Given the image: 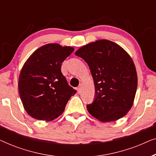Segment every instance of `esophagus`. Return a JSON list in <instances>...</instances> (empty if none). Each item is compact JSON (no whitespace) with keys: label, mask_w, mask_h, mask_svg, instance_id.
Returning a JSON list of instances; mask_svg holds the SVG:
<instances>
[{"label":"esophagus","mask_w":156,"mask_h":156,"mask_svg":"<svg viewBox=\"0 0 156 156\" xmlns=\"http://www.w3.org/2000/svg\"><path fill=\"white\" fill-rule=\"evenodd\" d=\"M76 91H77V92L79 94L81 93V91H82V85H80V86H79L77 88H76Z\"/></svg>","instance_id":"1"}]
</instances>
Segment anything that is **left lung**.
<instances>
[{
  "instance_id": "8db88e82",
  "label": "left lung",
  "mask_w": 156,
  "mask_h": 156,
  "mask_svg": "<svg viewBox=\"0 0 156 156\" xmlns=\"http://www.w3.org/2000/svg\"><path fill=\"white\" fill-rule=\"evenodd\" d=\"M88 64L95 87L94 100L87 106L89 114L102 122L122 118L133 104L138 85L135 65L119 44L99 40L75 52Z\"/></svg>"
}]
</instances>
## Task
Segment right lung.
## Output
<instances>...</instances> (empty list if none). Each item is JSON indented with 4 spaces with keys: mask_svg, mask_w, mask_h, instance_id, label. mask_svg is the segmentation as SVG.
<instances>
[{
    "mask_svg": "<svg viewBox=\"0 0 156 156\" xmlns=\"http://www.w3.org/2000/svg\"><path fill=\"white\" fill-rule=\"evenodd\" d=\"M72 47L47 44L32 54L19 75V95L25 110L33 118L52 121L62 114L76 90L61 72L62 63L73 52Z\"/></svg>",
    "mask_w": 156,
    "mask_h": 156,
    "instance_id": "1",
    "label": "right lung"
}]
</instances>
